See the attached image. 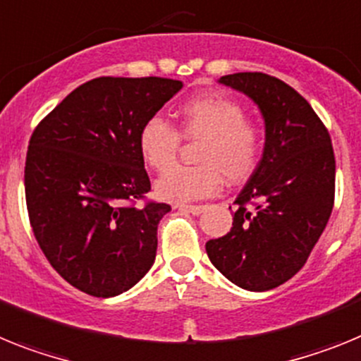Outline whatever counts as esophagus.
I'll return each mask as SVG.
<instances>
[{"mask_svg": "<svg viewBox=\"0 0 361 361\" xmlns=\"http://www.w3.org/2000/svg\"><path fill=\"white\" fill-rule=\"evenodd\" d=\"M176 209L198 216V214H202L203 211H205V205H185V203H180V205H176Z\"/></svg>", "mask_w": 361, "mask_h": 361, "instance_id": "obj_1", "label": "esophagus"}]
</instances>
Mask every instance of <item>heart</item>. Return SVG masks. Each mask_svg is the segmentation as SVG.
Masks as SVG:
<instances>
[{
	"mask_svg": "<svg viewBox=\"0 0 361 361\" xmlns=\"http://www.w3.org/2000/svg\"><path fill=\"white\" fill-rule=\"evenodd\" d=\"M243 105L221 96H202L185 103L178 114V130L159 116L140 128L137 145L150 169L163 172L177 159L180 136L200 139L192 168H173L156 181V192L169 202H194L212 196L221 181L241 183L258 169L265 137Z\"/></svg>",
	"mask_w": 361,
	"mask_h": 361,
	"instance_id": "1",
	"label": "heart"
}]
</instances>
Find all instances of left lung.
<instances>
[{
  "instance_id": "8db88e82",
  "label": "left lung",
  "mask_w": 361,
  "mask_h": 361,
  "mask_svg": "<svg viewBox=\"0 0 361 361\" xmlns=\"http://www.w3.org/2000/svg\"><path fill=\"white\" fill-rule=\"evenodd\" d=\"M219 83L258 103L265 149L234 202L233 227L207 241V255L241 289H274L305 265L331 218L336 181L331 136L309 102L278 78L238 72Z\"/></svg>"
}]
</instances>
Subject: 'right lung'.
<instances>
[{"instance_id":"right-lung-1","label":"right lung","mask_w":361,"mask_h":361,"mask_svg":"<svg viewBox=\"0 0 361 361\" xmlns=\"http://www.w3.org/2000/svg\"><path fill=\"white\" fill-rule=\"evenodd\" d=\"M181 89L169 78L102 76L72 90L34 128L25 161L30 227L65 281L96 298L149 272L167 203L147 200L140 128ZM142 199L143 206L135 203Z\"/></svg>"}]
</instances>
